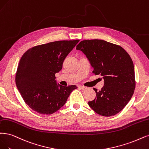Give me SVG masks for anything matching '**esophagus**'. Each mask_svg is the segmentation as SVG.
Here are the masks:
<instances>
[{"label":"esophagus","instance_id":"34e87169","mask_svg":"<svg viewBox=\"0 0 149 149\" xmlns=\"http://www.w3.org/2000/svg\"><path fill=\"white\" fill-rule=\"evenodd\" d=\"M79 87H80V89H81L82 90H87V89H88V87L85 86L80 85Z\"/></svg>","mask_w":149,"mask_h":149}]
</instances>
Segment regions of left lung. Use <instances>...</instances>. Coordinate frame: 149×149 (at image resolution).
<instances>
[{
    "label": "left lung",
    "mask_w": 149,
    "mask_h": 149,
    "mask_svg": "<svg viewBox=\"0 0 149 149\" xmlns=\"http://www.w3.org/2000/svg\"><path fill=\"white\" fill-rule=\"evenodd\" d=\"M76 49L83 52L94 69L93 73L100 74L104 85L96 93L90 107L104 117L118 113L133 96L135 86L134 68L129 54L119 45L102 40L81 41Z\"/></svg>",
    "instance_id": "obj_1"
}]
</instances>
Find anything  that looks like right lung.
Instances as JSON below:
<instances>
[{
	"label": "right lung",
	"instance_id": "right-lung-1",
	"mask_svg": "<svg viewBox=\"0 0 149 149\" xmlns=\"http://www.w3.org/2000/svg\"><path fill=\"white\" fill-rule=\"evenodd\" d=\"M79 40H61L32 47L22 56L15 81L24 102L33 111L49 115L61 108L77 86L57 84L55 74Z\"/></svg>",
	"mask_w": 149,
	"mask_h": 149
}]
</instances>
